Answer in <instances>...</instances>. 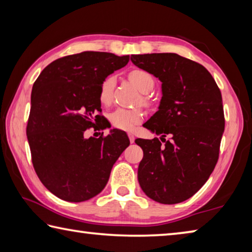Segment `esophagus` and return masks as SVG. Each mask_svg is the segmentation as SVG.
I'll use <instances>...</instances> for the list:
<instances>
[{
  "label": "esophagus",
  "instance_id": "esophagus-1",
  "mask_svg": "<svg viewBox=\"0 0 252 252\" xmlns=\"http://www.w3.org/2000/svg\"><path fill=\"white\" fill-rule=\"evenodd\" d=\"M127 135H129V139H130V142L133 143L134 142V134L133 133H127Z\"/></svg>",
  "mask_w": 252,
  "mask_h": 252
}]
</instances>
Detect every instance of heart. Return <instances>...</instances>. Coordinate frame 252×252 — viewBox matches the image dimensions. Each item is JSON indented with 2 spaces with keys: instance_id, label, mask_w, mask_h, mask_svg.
<instances>
[{
  "instance_id": "heart-1",
  "label": "heart",
  "mask_w": 252,
  "mask_h": 252,
  "mask_svg": "<svg viewBox=\"0 0 252 252\" xmlns=\"http://www.w3.org/2000/svg\"><path fill=\"white\" fill-rule=\"evenodd\" d=\"M127 79L133 83L140 92L146 94L152 91L155 88V79L148 71L142 69H133L127 73ZM116 81L113 76H108L100 85L99 100L102 104L109 105L112 102L113 90ZM143 102L148 103L146 96H143ZM144 113L140 109H123L119 108L110 114L111 125L120 130H131L134 125L142 121Z\"/></svg>"
}]
</instances>
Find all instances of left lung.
Returning a JSON list of instances; mask_svg holds the SVG:
<instances>
[{"instance_id":"left-lung-1","label":"left lung","mask_w":252,"mask_h":252,"mask_svg":"<svg viewBox=\"0 0 252 252\" xmlns=\"http://www.w3.org/2000/svg\"><path fill=\"white\" fill-rule=\"evenodd\" d=\"M131 61L162 82L159 110L143 126L165 143L158 138L135 140L143 150L140 187L157 202L186 201L207 182L218 161L224 131L221 92L206 67L179 54H133Z\"/></svg>"}]
</instances>
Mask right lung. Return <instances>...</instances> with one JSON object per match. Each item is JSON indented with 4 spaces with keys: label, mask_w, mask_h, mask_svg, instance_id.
Here are the masks:
<instances>
[{
    "label": "right lung",
    "mask_w": 252,
    "mask_h": 252,
    "mask_svg": "<svg viewBox=\"0 0 252 252\" xmlns=\"http://www.w3.org/2000/svg\"><path fill=\"white\" fill-rule=\"evenodd\" d=\"M129 60L94 51L67 55L50 63L33 84L27 126L32 163L46 189L64 201L99 194L129 147L125 131L112 129L97 139L84 135L90 127H106L100 123V85Z\"/></svg>",
    "instance_id": "1"
}]
</instances>
